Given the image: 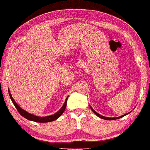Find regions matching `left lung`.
<instances>
[{
	"mask_svg": "<svg viewBox=\"0 0 150 150\" xmlns=\"http://www.w3.org/2000/svg\"><path fill=\"white\" fill-rule=\"evenodd\" d=\"M90 108H91V110H92V111H93L94 112H95V113L98 116V117H100V118H101V119H103V120H117V119H120V118H121V117H124V116L125 115H127V114H129V113H127V114H125V115H122V116H120V117H104V116H102V115H99V113H97V112L95 111V110H93V108H92L91 106H90Z\"/></svg>",
	"mask_w": 150,
	"mask_h": 150,
	"instance_id": "obj_1",
	"label": "left lung"
}]
</instances>
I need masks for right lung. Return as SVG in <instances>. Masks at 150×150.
I'll return each instance as SVG.
<instances>
[{
	"label": "right lung",
	"mask_w": 150,
	"mask_h": 150,
	"mask_svg": "<svg viewBox=\"0 0 150 150\" xmlns=\"http://www.w3.org/2000/svg\"><path fill=\"white\" fill-rule=\"evenodd\" d=\"M8 92H9V95H10V97L11 100H12V101L13 104L14 105V106H15L16 108L17 109L18 112H19L20 115L23 116V117H25V119L30 120V121L36 122H49L54 121V120L58 119V118L60 117L61 115L63 113L64 110H65L66 105H67V99H68V97H67L65 101H64V105L62 106V108H61L60 110H59L58 111L56 112V113L53 114V115H52L46 116V117H39V116H36V115H35L29 113V112H28L27 111H25V110H24L23 109H22L21 107L18 106L17 103L15 102V101L14 100V99H13L12 95H11V93L9 90H8Z\"/></svg>",
	"instance_id": "1"
}]
</instances>
